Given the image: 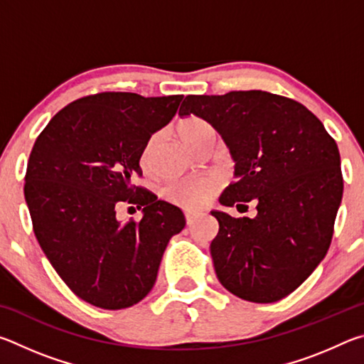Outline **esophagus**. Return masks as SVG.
<instances>
[{"label":"esophagus","instance_id":"esophagus-1","mask_svg":"<svg viewBox=\"0 0 364 364\" xmlns=\"http://www.w3.org/2000/svg\"><path fill=\"white\" fill-rule=\"evenodd\" d=\"M184 218H186V223L191 226L194 225V221L199 218V213H194V212H186L184 213Z\"/></svg>","mask_w":364,"mask_h":364}]
</instances>
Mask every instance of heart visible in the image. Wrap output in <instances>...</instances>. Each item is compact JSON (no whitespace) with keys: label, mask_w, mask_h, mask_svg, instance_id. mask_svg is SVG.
<instances>
[{"label":"heart","mask_w":364,"mask_h":364,"mask_svg":"<svg viewBox=\"0 0 364 364\" xmlns=\"http://www.w3.org/2000/svg\"><path fill=\"white\" fill-rule=\"evenodd\" d=\"M180 134L193 149H197V147L205 144L208 139L215 138V130L210 123L205 122L204 119L191 115L186 120L181 122ZM157 138V134H152L146 141L143 154H141V164H143L144 168L151 167ZM220 176L217 173H200L170 181L164 188L162 194L170 204L181 207L184 210H200V208H204L212 200V197L217 194Z\"/></svg>","instance_id":"b5f03b06"}]
</instances>
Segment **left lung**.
I'll list each match as a JSON object with an SVG mask.
<instances>
[{
  "mask_svg": "<svg viewBox=\"0 0 364 364\" xmlns=\"http://www.w3.org/2000/svg\"><path fill=\"white\" fill-rule=\"evenodd\" d=\"M194 114L230 149L236 183L225 207L257 202V217L213 210L210 244L218 281L236 297L271 304L294 292L328 254L342 200L341 154L321 120L300 102L267 91L189 95L180 115Z\"/></svg>",
  "mask_w": 364,
  "mask_h": 364,
  "instance_id": "left-lung-1",
  "label": "left lung"
}]
</instances>
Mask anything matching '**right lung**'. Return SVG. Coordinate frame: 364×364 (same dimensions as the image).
<instances>
[{"label":"right lung","instance_id":"right-lung-1","mask_svg":"<svg viewBox=\"0 0 364 364\" xmlns=\"http://www.w3.org/2000/svg\"><path fill=\"white\" fill-rule=\"evenodd\" d=\"M183 95L100 93L53 117L30 152L23 194L33 232L70 291L104 310L143 300L168 241L186 225L176 205L134 186L146 141L173 119ZM123 201L144 208L122 224Z\"/></svg>","mask_w":364,"mask_h":364}]
</instances>
